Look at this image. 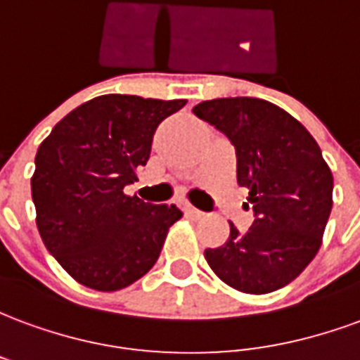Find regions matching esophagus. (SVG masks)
<instances>
[{
	"instance_id": "obj_1",
	"label": "esophagus",
	"mask_w": 360,
	"mask_h": 360,
	"mask_svg": "<svg viewBox=\"0 0 360 360\" xmlns=\"http://www.w3.org/2000/svg\"><path fill=\"white\" fill-rule=\"evenodd\" d=\"M187 212L188 216H193V218H204V212H200L198 208H195V206H191V204H187Z\"/></svg>"
}]
</instances>
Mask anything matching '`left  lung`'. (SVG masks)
Segmentation results:
<instances>
[{"label": "left lung", "instance_id": "1", "mask_svg": "<svg viewBox=\"0 0 360 360\" xmlns=\"http://www.w3.org/2000/svg\"><path fill=\"white\" fill-rule=\"evenodd\" d=\"M193 113L226 134L237 152V183L249 188L255 221L239 233L229 221L221 247L204 258L224 283L250 295L291 283L322 245L333 177L304 127L260 98H216Z\"/></svg>", "mask_w": 360, "mask_h": 360}]
</instances>
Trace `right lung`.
<instances>
[{
    "label": "right lung",
    "instance_id": "add662e5",
    "mask_svg": "<svg viewBox=\"0 0 360 360\" xmlns=\"http://www.w3.org/2000/svg\"><path fill=\"white\" fill-rule=\"evenodd\" d=\"M187 100L105 94L53 127L36 152V226L61 268L96 291H119L156 264L183 212L123 188L146 165L158 125Z\"/></svg>",
    "mask_w": 360,
    "mask_h": 360
}]
</instances>
